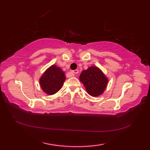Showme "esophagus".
<instances>
[{"instance_id": "esophagus-1", "label": "esophagus", "mask_w": 150, "mask_h": 150, "mask_svg": "<svg viewBox=\"0 0 150 150\" xmlns=\"http://www.w3.org/2000/svg\"><path fill=\"white\" fill-rule=\"evenodd\" d=\"M71 72H72V73H73V74H78V73H79V70L78 69L73 70V71H72Z\"/></svg>"}]
</instances>
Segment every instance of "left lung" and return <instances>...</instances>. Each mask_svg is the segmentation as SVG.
<instances>
[{
	"mask_svg": "<svg viewBox=\"0 0 150 150\" xmlns=\"http://www.w3.org/2000/svg\"><path fill=\"white\" fill-rule=\"evenodd\" d=\"M89 95L97 97L103 93L108 84V79L96 66H91L84 70L79 77Z\"/></svg>",
	"mask_w": 150,
	"mask_h": 150,
	"instance_id": "1",
	"label": "left lung"
}]
</instances>
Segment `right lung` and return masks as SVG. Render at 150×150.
Masks as SVG:
<instances>
[{
    "mask_svg": "<svg viewBox=\"0 0 150 150\" xmlns=\"http://www.w3.org/2000/svg\"><path fill=\"white\" fill-rule=\"evenodd\" d=\"M66 80L62 70L55 65H52L44 73L40 79V85L47 95H53L59 91Z\"/></svg>",
    "mask_w": 150,
    "mask_h": 150,
    "instance_id": "obj_1",
    "label": "right lung"
}]
</instances>
